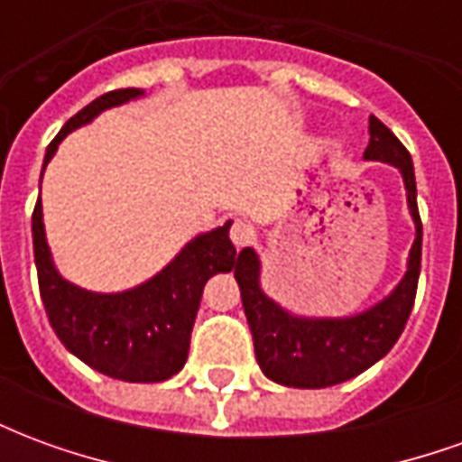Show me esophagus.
Returning a JSON list of instances; mask_svg holds the SVG:
<instances>
[{
  "label": "esophagus",
  "mask_w": 462,
  "mask_h": 462,
  "mask_svg": "<svg viewBox=\"0 0 462 462\" xmlns=\"http://www.w3.org/2000/svg\"><path fill=\"white\" fill-rule=\"evenodd\" d=\"M230 240H232V245L237 247V250H240V247H247V245L254 240V227H252L250 222L237 220L235 225H232Z\"/></svg>",
  "instance_id": "1"
}]
</instances>
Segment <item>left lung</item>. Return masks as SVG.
Returning <instances> with one entry per match:
<instances>
[{"mask_svg":"<svg viewBox=\"0 0 462 462\" xmlns=\"http://www.w3.org/2000/svg\"><path fill=\"white\" fill-rule=\"evenodd\" d=\"M368 135L364 161L398 168L406 185L408 210L416 225L406 274L388 297L351 317H301L264 294L260 282L262 262L252 247H245L235 262V280L240 284L257 364L264 376L282 386L327 388L364 374L393 348L413 310L423 245L413 161L403 143L376 116L368 118Z\"/></svg>","mask_w":462,"mask_h":462,"instance_id":"obj_1","label":"left lung"}]
</instances>
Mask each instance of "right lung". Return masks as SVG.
<instances>
[{"label": "right lung", "mask_w": 462, "mask_h": 462, "mask_svg": "<svg viewBox=\"0 0 462 462\" xmlns=\"http://www.w3.org/2000/svg\"><path fill=\"white\" fill-rule=\"evenodd\" d=\"M145 96L143 88H118L69 118L44 155L46 165L59 143L98 114ZM227 220L222 227L192 237L158 274L123 291H91L64 280L56 270L44 230L42 195L32 215L34 262L46 317L56 337L74 356L104 376L131 383H158L175 376L190 348V331L198 317L205 282L217 272H230L237 252Z\"/></svg>", "instance_id": "obj_1"}]
</instances>
